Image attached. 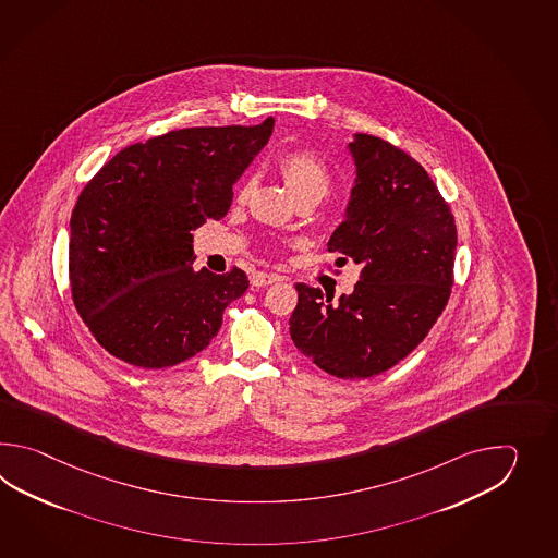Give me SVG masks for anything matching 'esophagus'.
<instances>
[{"label":"esophagus","mask_w":558,"mask_h":558,"mask_svg":"<svg viewBox=\"0 0 558 558\" xmlns=\"http://www.w3.org/2000/svg\"><path fill=\"white\" fill-rule=\"evenodd\" d=\"M251 284L253 287H267V284L275 283V275L265 274V271H255V274L251 275Z\"/></svg>","instance_id":"34e87169"}]
</instances>
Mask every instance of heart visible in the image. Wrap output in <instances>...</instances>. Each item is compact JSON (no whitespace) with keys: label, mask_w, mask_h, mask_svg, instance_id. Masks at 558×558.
Returning a JSON list of instances; mask_svg holds the SVG:
<instances>
[{"label":"heart","mask_w":558,"mask_h":558,"mask_svg":"<svg viewBox=\"0 0 558 558\" xmlns=\"http://www.w3.org/2000/svg\"><path fill=\"white\" fill-rule=\"evenodd\" d=\"M279 171L284 183L293 191L296 202H320L332 187L331 167L313 149H293L279 159ZM255 185L251 178L243 183L239 197L245 199Z\"/></svg>","instance_id":"1"}]
</instances>
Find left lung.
<instances>
[{
	"instance_id": "8db88e82",
	"label": "left lung",
	"mask_w": 558,
	"mask_h": 558,
	"mask_svg": "<svg viewBox=\"0 0 558 558\" xmlns=\"http://www.w3.org/2000/svg\"><path fill=\"white\" fill-rule=\"evenodd\" d=\"M355 187L329 239L337 263H355L351 295L332 301L296 283L289 331L296 349L339 379L389 371L421 343L447 307L457 251L449 203L421 163L367 133L349 143Z\"/></svg>"
}]
</instances>
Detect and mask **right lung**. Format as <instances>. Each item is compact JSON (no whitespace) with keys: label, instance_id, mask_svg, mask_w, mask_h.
Segmentation results:
<instances>
[{"label":"right lung","instance_id":"add662e5","mask_svg":"<svg viewBox=\"0 0 558 558\" xmlns=\"http://www.w3.org/2000/svg\"><path fill=\"white\" fill-rule=\"evenodd\" d=\"M274 123L167 131L121 149L85 185L70 221V284L109 355L166 368L211 343L250 279L238 267L193 271L191 231L226 217Z\"/></svg>","mask_w":558,"mask_h":558}]
</instances>
